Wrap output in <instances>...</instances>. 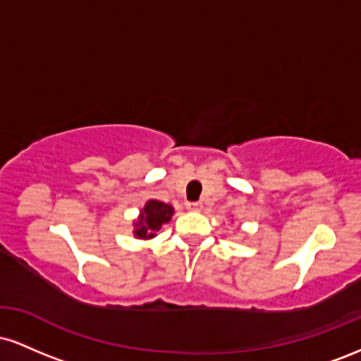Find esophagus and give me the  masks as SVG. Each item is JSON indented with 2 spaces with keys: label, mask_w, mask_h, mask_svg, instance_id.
Segmentation results:
<instances>
[{
  "label": "esophagus",
  "mask_w": 361,
  "mask_h": 361,
  "mask_svg": "<svg viewBox=\"0 0 361 361\" xmlns=\"http://www.w3.org/2000/svg\"><path fill=\"white\" fill-rule=\"evenodd\" d=\"M186 209L193 210V212H198V210L202 209V202H188V204H186Z\"/></svg>",
  "instance_id": "1"
}]
</instances>
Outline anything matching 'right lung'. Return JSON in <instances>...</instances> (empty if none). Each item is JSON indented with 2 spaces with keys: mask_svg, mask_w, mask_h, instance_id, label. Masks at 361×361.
<instances>
[{
  "mask_svg": "<svg viewBox=\"0 0 361 361\" xmlns=\"http://www.w3.org/2000/svg\"><path fill=\"white\" fill-rule=\"evenodd\" d=\"M173 214H175V209H173L169 204H164V202L156 200V198H151V200L146 202V205L140 209L139 217L132 222L134 226V238L137 239H154L157 235V231L171 221Z\"/></svg>",
  "mask_w": 361,
  "mask_h": 361,
  "instance_id": "1",
  "label": "right lung"
}]
</instances>
